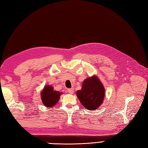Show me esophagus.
Here are the masks:
<instances>
[{
  "instance_id": "obj_1",
  "label": "esophagus",
  "mask_w": 148,
  "mask_h": 148,
  "mask_svg": "<svg viewBox=\"0 0 148 148\" xmlns=\"http://www.w3.org/2000/svg\"><path fill=\"white\" fill-rule=\"evenodd\" d=\"M67 91L69 92V93L71 94V95H72V94H73L74 89H73V88H70V89H67Z\"/></svg>"
}]
</instances>
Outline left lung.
Segmentation results:
<instances>
[{"label": "left lung", "instance_id": "obj_1", "mask_svg": "<svg viewBox=\"0 0 148 148\" xmlns=\"http://www.w3.org/2000/svg\"><path fill=\"white\" fill-rule=\"evenodd\" d=\"M76 94L82 104L89 110L97 109L103 103L106 95L104 85L96 75L85 79L82 89Z\"/></svg>", "mask_w": 148, "mask_h": 148}]
</instances>
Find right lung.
Here are the masks:
<instances>
[{
	"mask_svg": "<svg viewBox=\"0 0 148 148\" xmlns=\"http://www.w3.org/2000/svg\"><path fill=\"white\" fill-rule=\"evenodd\" d=\"M62 92L56 91L51 85H47L41 92V98L42 104L47 108L55 106L60 99Z\"/></svg>",
	"mask_w": 148,
	"mask_h": 148,
	"instance_id": "obj_1",
	"label": "right lung"
}]
</instances>
